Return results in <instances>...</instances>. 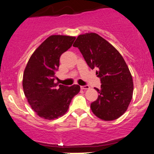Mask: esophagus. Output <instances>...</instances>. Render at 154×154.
Segmentation results:
<instances>
[{"mask_svg":"<svg viewBox=\"0 0 154 154\" xmlns=\"http://www.w3.org/2000/svg\"><path fill=\"white\" fill-rule=\"evenodd\" d=\"M81 88L82 90H88L90 88L89 85H83V86H81Z\"/></svg>","mask_w":154,"mask_h":154,"instance_id":"esophagus-1","label":"esophagus"}]
</instances>
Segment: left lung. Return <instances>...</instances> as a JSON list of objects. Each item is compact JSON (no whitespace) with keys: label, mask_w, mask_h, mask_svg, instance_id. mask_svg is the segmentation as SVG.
Returning a JSON list of instances; mask_svg holds the SVG:
<instances>
[{"label":"left lung","mask_w":154,"mask_h":154,"mask_svg":"<svg viewBox=\"0 0 154 154\" xmlns=\"http://www.w3.org/2000/svg\"><path fill=\"white\" fill-rule=\"evenodd\" d=\"M91 69H97L101 88L91 105L95 116L105 121L118 119L127 111L133 95L132 76L120 53L96 33L80 35L73 44Z\"/></svg>","instance_id":"8db88e82"}]
</instances>
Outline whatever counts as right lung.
Wrapping results in <instances>:
<instances>
[{"label":"right lung","mask_w":154,"mask_h":154,"mask_svg":"<svg viewBox=\"0 0 154 154\" xmlns=\"http://www.w3.org/2000/svg\"><path fill=\"white\" fill-rule=\"evenodd\" d=\"M75 39L71 36L51 35L34 51L24 71L23 88L26 98L38 116L45 119L63 116L81 89L79 85L57 87L54 82L60 57L72 46Z\"/></svg>","instance_id":"right-lung-1"}]
</instances>
